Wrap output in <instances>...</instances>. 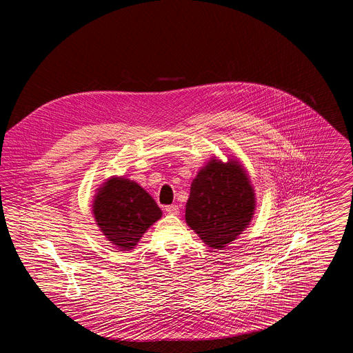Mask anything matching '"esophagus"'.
Here are the masks:
<instances>
[{
	"mask_svg": "<svg viewBox=\"0 0 353 353\" xmlns=\"http://www.w3.org/2000/svg\"><path fill=\"white\" fill-rule=\"evenodd\" d=\"M165 211H166L168 214H170V215H179V212H180L179 205H176V204H173V205H168V207L165 208Z\"/></svg>",
	"mask_w": 353,
	"mask_h": 353,
	"instance_id": "esophagus-1",
	"label": "esophagus"
}]
</instances>
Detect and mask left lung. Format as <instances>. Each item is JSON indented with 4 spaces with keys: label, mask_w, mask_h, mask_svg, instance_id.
Segmentation results:
<instances>
[{
    "label": "left lung",
    "mask_w": 353,
    "mask_h": 353,
    "mask_svg": "<svg viewBox=\"0 0 353 353\" xmlns=\"http://www.w3.org/2000/svg\"><path fill=\"white\" fill-rule=\"evenodd\" d=\"M256 191L236 157L211 158L190 187L185 223L208 247L223 250L248 228L256 212Z\"/></svg>",
    "instance_id": "1"
}]
</instances>
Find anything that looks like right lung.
Returning <instances> with one entry per match:
<instances>
[{"instance_id":"obj_1","label":"right lung","mask_w":353,"mask_h":353,"mask_svg":"<svg viewBox=\"0 0 353 353\" xmlns=\"http://www.w3.org/2000/svg\"><path fill=\"white\" fill-rule=\"evenodd\" d=\"M92 214L99 230L119 250H132L162 218L157 201L124 176H112L96 188Z\"/></svg>"}]
</instances>
